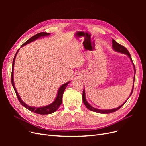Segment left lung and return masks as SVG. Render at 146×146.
Here are the masks:
<instances>
[{
  "label": "left lung",
  "mask_w": 146,
  "mask_h": 146,
  "mask_svg": "<svg viewBox=\"0 0 146 146\" xmlns=\"http://www.w3.org/2000/svg\"><path fill=\"white\" fill-rule=\"evenodd\" d=\"M112 43H113V48L114 50H115L116 52H119V53H121V54H125L127 55L129 57L131 61L132 62V63H133V68H134V70H135V75H134V80H135V73H136V70H135V65L133 63V61H132L131 60V55L130 54L129 52L128 51V50L127 49V48L123 47V46L119 44V43H117L115 40H114V39H112ZM133 87H134V83H133V88H132V90H131V93L130 94V96L129 98L131 96L132 92H133ZM82 99H83V104H85V105L86 106V107L88 109L91 110V111H94V112H96V113H101V114H108V113H113V112H115L116 111H117V110L121 108L122 106L125 104V103L127 102V100L129 99V98H128V99H127V100L124 103L122 104L121 106H119V107H118L117 108H114V109H111V110H99V109H98V108H96L93 107H92V106L88 102L86 99V97H85V88L83 89V94H82Z\"/></svg>",
  "instance_id": "8db88e82"
}]
</instances>
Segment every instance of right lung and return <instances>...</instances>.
<instances>
[{
	"label": "right lung",
	"mask_w": 146,
	"mask_h": 146,
	"mask_svg": "<svg viewBox=\"0 0 146 146\" xmlns=\"http://www.w3.org/2000/svg\"><path fill=\"white\" fill-rule=\"evenodd\" d=\"M50 33H46V32H41L39 33L36 35H34L33 36H32V38H30L29 40H27L25 42H24L23 45H22L21 47H23L25 45H27V44L30 43L31 42H33L35 40H36L38 38H40L41 37H44V36H49L50 35ZM19 49L17 50V51L16 52L15 56L14 57V59H13V65H12V72H11V83L13 88H14L16 94L17 98L18 99L19 101L20 102V103L22 105H23L25 108H26L27 109H28L29 110H30V111L37 113V114H52L53 113H54L55 111H56L58 109V108L60 107V106L61 105V103H62V98H63V92L66 89V88L67 87L68 84L70 82H68L67 83H66L63 85H61L60 88L58 90V92H57V95L56 98L55 99V100L53 102L49 105L44 106V107H30V106L26 104L25 103H24V102L23 101V100L21 99V98H20V96L17 92L15 86V83H14V78H13V70H14V64H15V58L16 56L17 55V52H18Z\"/></svg>",
	"instance_id": "right-lung-1"
}]
</instances>
